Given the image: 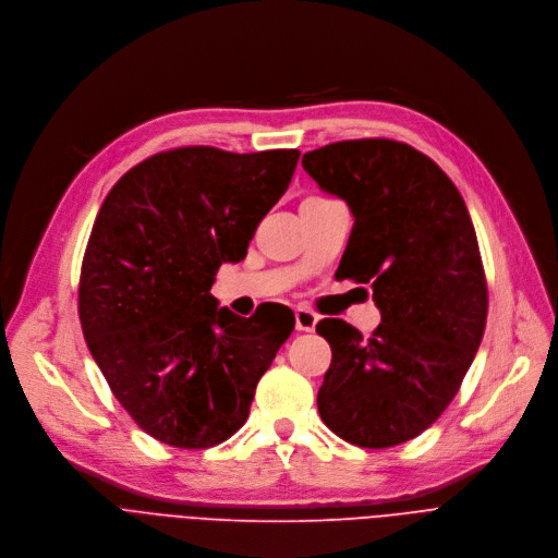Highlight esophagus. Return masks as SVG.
<instances>
[{
  "instance_id": "34e87169",
  "label": "esophagus",
  "mask_w": 558,
  "mask_h": 558,
  "mask_svg": "<svg viewBox=\"0 0 558 558\" xmlns=\"http://www.w3.org/2000/svg\"><path fill=\"white\" fill-rule=\"evenodd\" d=\"M294 320H296V329H301V331H314V327H316V323H318V314L312 312V310H307V307H299V310L294 312Z\"/></svg>"
}]
</instances>
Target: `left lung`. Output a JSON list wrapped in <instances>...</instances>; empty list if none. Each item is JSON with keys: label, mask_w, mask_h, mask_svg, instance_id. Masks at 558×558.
Instances as JSON below:
<instances>
[{"label": "left lung", "mask_w": 558, "mask_h": 558, "mask_svg": "<svg viewBox=\"0 0 558 558\" xmlns=\"http://www.w3.org/2000/svg\"><path fill=\"white\" fill-rule=\"evenodd\" d=\"M301 165L350 204L343 279L369 283L383 314L369 339L343 318L318 320L331 348L320 420L356 447H398L451 404L484 337L488 286L473 219L451 178L407 143H329Z\"/></svg>", "instance_id": "8db88e82"}]
</instances>
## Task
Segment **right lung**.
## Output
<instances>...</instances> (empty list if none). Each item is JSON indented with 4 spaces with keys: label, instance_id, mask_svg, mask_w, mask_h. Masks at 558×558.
I'll list each match as a JSON object with an SVG mask.
<instances>
[{
    "label": "right lung",
    "instance_id": "1",
    "mask_svg": "<svg viewBox=\"0 0 558 558\" xmlns=\"http://www.w3.org/2000/svg\"><path fill=\"white\" fill-rule=\"evenodd\" d=\"M301 151L233 154L193 145L132 167L102 199L85 246L78 318L111 393L175 449L240 430L259 378L294 329L242 318L210 294L286 193Z\"/></svg>",
    "mask_w": 558,
    "mask_h": 558
}]
</instances>
